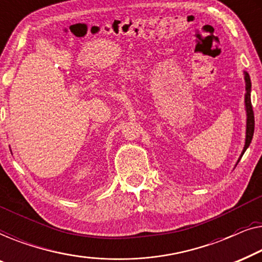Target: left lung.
Segmentation results:
<instances>
[{
	"label": "left lung",
	"instance_id": "obj_1",
	"mask_svg": "<svg viewBox=\"0 0 262 262\" xmlns=\"http://www.w3.org/2000/svg\"><path fill=\"white\" fill-rule=\"evenodd\" d=\"M245 73V82H246V95H245V105H246V113H247V129H246V142H245V147H243V150L241 153L240 159L243 154H245L246 149L248 148L250 142H252L253 139V134H254V113H253V108H252V103H250V89H252V83H250V78L249 75L247 71H243ZM236 164V165H237Z\"/></svg>",
	"mask_w": 262,
	"mask_h": 262
}]
</instances>
